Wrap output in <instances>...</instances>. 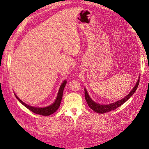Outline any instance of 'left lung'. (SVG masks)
Wrapping results in <instances>:
<instances>
[{
  "label": "left lung",
  "instance_id": "obj_1",
  "mask_svg": "<svg viewBox=\"0 0 149 149\" xmlns=\"http://www.w3.org/2000/svg\"><path fill=\"white\" fill-rule=\"evenodd\" d=\"M139 82H140V78H139L136 84L135 85V86L134 87L133 89L132 90L131 92L129 93L125 97L123 98V99H121L120 100L117 101V102H114V103L110 104H106V105H102V104H97L96 102H95L94 101H93L90 99V97H89V95H88L86 89L84 90L85 99H86L88 105L89 106L90 108L92 110H93L95 112L98 113H100V114L109 112V111H111L118 108V107L121 106L122 104L125 103L126 101H127L129 99V98H130L132 95L134 94V93L135 92L138 86Z\"/></svg>",
  "mask_w": 149,
  "mask_h": 149
}]
</instances>
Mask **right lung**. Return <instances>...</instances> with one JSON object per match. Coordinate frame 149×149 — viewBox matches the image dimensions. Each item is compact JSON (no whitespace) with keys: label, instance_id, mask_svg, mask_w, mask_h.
<instances>
[{"label":"right lung","instance_id":"obj_1","mask_svg":"<svg viewBox=\"0 0 149 149\" xmlns=\"http://www.w3.org/2000/svg\"><path fill=\"white\" fill-rule=\"evenodd\" d=\"M66 83V81H65L61 85V86H60L59 91H58V96H57L55 102H54L52 105L47 106V107H41L40 108V107H33V106H31L29 105H27L26 104H25L24 102H22L20 99H19L18 97L16 95H15V96L17 98V99L19 100V102H20L24 106H26L27 109H29L32 112L36 113V114H38V115H43V116H49V115H52V114H53L54 112H56L57 109L59 108L60 104H61V102L63 90H64V88L65 86Z\"/></svg>","mask_w":149,"mask_h":149}]
</instances>
